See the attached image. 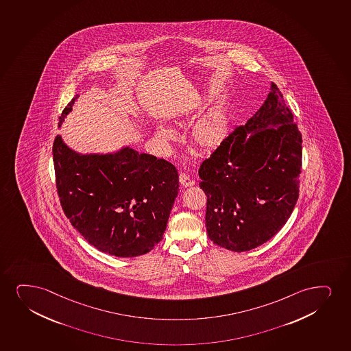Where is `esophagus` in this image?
Returning <instances> with one entry per match:
<instances>
[{
    "label": "esophagus",
    "instance_id": "esophagus-1",
    "mask_svg": "<svg viewBox=\"0 0 351 351\" xmlns=\"http://www.w3.org/2000/svg\"><path fill=\"white\" fill-rule=\"evenodd\" d=\"M180 183L183 186H191L194 184L195 182L186 173H181L180 175Z\"/></svg>",
    "mask_w": 351,
    "mask_h": 351
}]
</instances>
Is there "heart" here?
Returning <instances> with one entry per match:
<instances>
[{"label": "heart", "instance_id": "b5f03b06", "mask_svg": "<svg viewBox=\"0 0 351 351\" xmlns=\"http://www.w3.org/2000/svg\"><path fill=\"white\" fill-rule=\"evenodd\" d=\"M230 129V118L223 108H213L199 118L191 129V143L199 152H213L223 143ZM156 137L160 143L175 139V132L165 125L157 126Z\"/></svg>", "mask_w": 351, "mask_h": 351}]
</instances>
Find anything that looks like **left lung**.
<instances>
[{
	"instance_id": "8db88e82",
	"label": "left lung",
	"mask_w": 351,
	"mask_h": 351,
	"mask_svg": "<svg viewBox=\"0 0 351 351\" xmlns=\"http://www.w3.org/2000/svg\"><path fill=\"white\" fill-rule=\"evenodd\" d=\"M199 170L206 227L217 246L245 252L282 230L299 196L302 134L277 85Z\"/></svg>"
}]
</instances>
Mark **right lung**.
Listing matches in <instances>:
<instances>
[{
	"instance_id": "1",
	"label": "right lung",
	"mask_w": 351,
	"mask_h": 351,
	"mask_svg": "<svg viewBox=\"0 0 351 351\" xmlns=\"http://www.w3.org/2000/svg\"><path fill=\"white\" fill-rule=\"evenodd\" d=\"M78 97L61 113L59 128ZM53 162L66 217L98 251L134 258L163 239L178 194V170L168 160L128 145L106 154H82L58 134Z\"/></svg>"
}]
</instances>
